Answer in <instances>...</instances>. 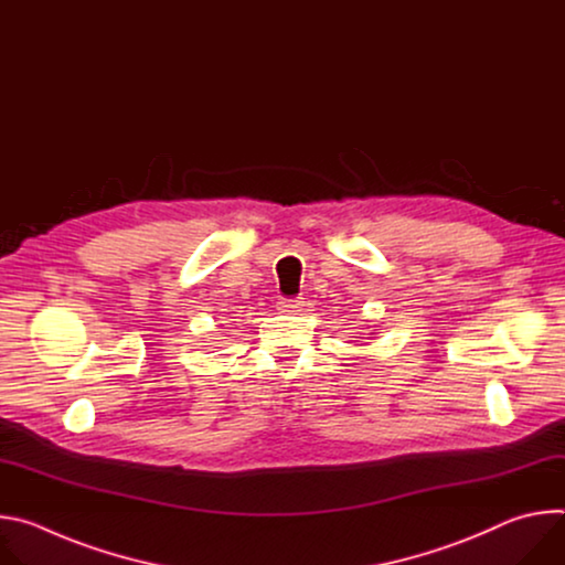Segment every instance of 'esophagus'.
Segmentation results:
<instances>
[{
  "instance_id": "obj_1",
  "label": "esophagus",
  "mask_w": 565,
  "mask_h": 565,
  "mask_svg": "<svg viewBox=\"0 0 565 565\" xmlns=\"http://www.w3.org/2000/svg\"><path fill=\"white\" fill-rule=\"evenodd\" d=\"M277 308H279V312L295 315V312H299L303 308V301L301 299H284V301H279Z\"/></svg>"
}]
</instances>
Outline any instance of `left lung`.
Wrapping results in <instances>:
<instances>
[{"label": "left lung", "instance_id": "1", "mask_svg": "<svg viewBox=\"0 0 565 565\" xmlns=\"http://www.w3.org/2000/svg\"><path fill=\"white\" fill-rule=\"evenodd\" d=\"M371 335H373V333H371Z\"/></svg>", "mask_w": 565, "mask_h": 565}]
</instances>
